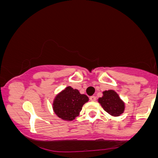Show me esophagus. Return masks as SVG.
Wrapping results in <instances>:
<instances>
[{"label": "esophagus", "instance_id": "1", "mask_svg": "<svg viewBox=\"0 0 158 158\" xmlns=\"http://www.w3.org/2000/svg\"><path fill=\"white\" fill-rule=\"evenodd\" d=\"M96 99H97V97H95V96H91V97H90V101H96Z\"/></svg>", "mask_w": 158, "mask_h": 158}]
</instances>
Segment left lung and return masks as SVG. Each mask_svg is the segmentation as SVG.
I'll return each mask as SVG.
<instances>
[{"label":"left lung","mask_w":158,"mask_h":158,"mask_svg":"<svg viewBox=\"0 0 158 158\" xmlns=\"http://www.w3.org/2000/svg\"><path fill=\"white\" fill-rule=\"evenodd\" d=\"M103 96L99 98L98 102L101 104L107 113L114 117L120 116L125 110V103L117 92L114 90H105L102 92Z\"/></svg>","instance_id":"1"}]
</instances>
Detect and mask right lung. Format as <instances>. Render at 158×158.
Returning a JSON list of instances; mask_svg holds the SVG:
<instances>
[{
	"label": "right lung",
	"instance_id": "add662e5",
	"mask_svg": "<svg viewBox=\"0 0 158 158\" xmlns=\"http://www.w3.org/2000/svg\"><path fill=\"white\" fill-rule=\"evenodd\" d=\"M88 100L85 94H81L77 89L68 86L56 96L52 109L59 118L72 121L79 116L83 105Z\"/></svg>",
	"mask_w": 158,
	"mask_h": 158
}]
</instances>
